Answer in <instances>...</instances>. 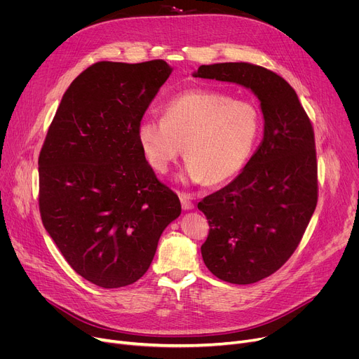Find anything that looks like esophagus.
Returning a JSON list of instances; mask_svg holds the SVG:
<instances>
[{
	"label": "esophagus",
	"instance_id": "34e87169",
	"mask_svg": "<svg viewBox=\"0 0 359 359\" xmlns=\"http://www.w3.org/2000/svg\"><path fill=\"white\" fill-rule=\"evenodd\" d=\"M180 202H182V208L183 210H194L195 208V203H194V198L191 195H187L184 192L179 194Z\"/></svg>",
	"mask_w": 359,
	"mask_h": 359
}]
</instances>
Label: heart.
<instances>
[{"instance_id":"obj_1","label":"heart","mask_w":359,"mask_h":359,"mask_svg":"<svg viewBox=\"0 0 359 359\" xmlns=\"http://www.w3.org/2000/svg\"><path fill=\"white\" fill-rule=\"evenodd\" d=\"M161 111V119L145 118L137 130L149 165L158 173L168 172L183 147L184 177L221 184L246 167L260 140L259 109L222 93L184 91Z\"/></svg>"}]
</instances>
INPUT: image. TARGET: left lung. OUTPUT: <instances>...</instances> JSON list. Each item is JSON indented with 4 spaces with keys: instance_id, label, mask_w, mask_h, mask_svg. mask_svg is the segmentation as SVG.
Masks as SVG:
<instances>
[{
    "instance_id": "8db88e82",
    "label": "left lung",
    "mask_w": 359,
    "mask_h": 359,
    "mask_svg": "<svg viewBox=\"0 0 359 359\" xmlns=\"http://www.w3.org/2000/svg\"><path fill=\"white\" fill-rule=\"evenodd\" d=\"M195 77L236 83L260 100L263 140L243 172L198 208L210 224L201 252L217 278L255 284L292 256L316 210L313 125L295 90L276 72L249 62L201 65Z\"/></svg>"
}]
</instances>
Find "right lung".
<instances>
[{"label":"right lung","mask_w":359,"mask_h":359,"mask_svg":"<svg viewBox=\"0 0 359 359\" xmlns=\"http://www.w3.org/2000/svg\"><path fill=\"white\" fill-rule=\"evenodd\" d=\"M170 74L163 60L93 64L65 91L41 149L43 227L69 266L102 288L137 282L182 212L137 137Z\"/></svg>","instance_id":"1"}]
</instances>
